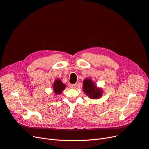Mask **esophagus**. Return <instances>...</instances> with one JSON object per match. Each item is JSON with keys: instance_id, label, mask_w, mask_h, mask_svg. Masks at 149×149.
<instances>
[{"instance_id": "obj_1", "label": "esophagus", "mask_w": 149, "mask_h": 149, "mask_svg": "<svg viewBox=\"0 0 149 149\" xmlns=\"http://www.w3.org/2000/svg\"><path fill=\"white\" fill-rule=\"evenodd\" d=\"M70 88H73V89H74L76 88V84H71L70 85Z\"/></svg>"}]
</instances>
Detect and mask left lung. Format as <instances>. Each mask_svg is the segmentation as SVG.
<instances>
[{
  "instance_id": "8db88e82",
  "label": "left lung",
  "mask_w": 149,
  "mask_h": 149,
  "mask_svg": "<svg viewBox=\"0 0 149 149\" xmlns=\"http://www.w3.org/2000/svg\"><path fill=\"white\" fill-rule=\"evenodd\" d=\"M83 91L90 99H98L102 96V90L97 88L91 78H86L83 81Z\"/></svg>"
}]
</instances>
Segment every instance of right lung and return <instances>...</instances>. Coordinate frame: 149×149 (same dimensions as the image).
Returning <instances> with one entry per match:
<instances>
[{"mask_svg": "<svg viewBox=\"0 0 149 149\" xmlns=\"http://www.w3.org/2000/svg\"><path fill=\"white\" fill-rule=\"evenodd\" d=\"M66 88V85L62 83L61 79H56L55 82L53 84V89L54 93L56 94V95H58L61 93V92Z\"/></svg>", "mask_w": 149, "mask_h": 149, "instance_id": "right-lung-1", "label": "right lung"}]
</instances>
